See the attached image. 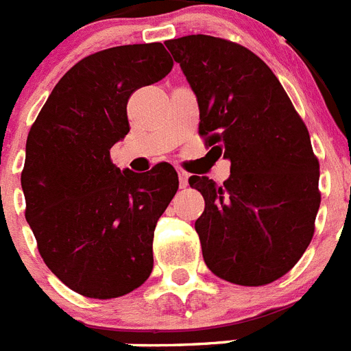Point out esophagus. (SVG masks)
<instances>
[{
    "label": "esophagus",
    "mask_w": 351,
    "mask_h": 351,
    "mask_svg": "<svg viewBox=\"0 0 351 351\" xmlns=\"http://www.w3.org/2000/svg\"><path fill=\"white\" fill-rule=\"evenodd\" d=\"M178 176H179V184H181V188H186V186H188V173H186L182 169H178Z\"/></svg>",
    "instance_id": "esophagus-1"
}]
</instances>
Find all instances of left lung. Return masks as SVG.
Returning a JSON list of instances; mask_svg holds the SVG:
<instances>
[{
  "label": "left lung",
  "mask_w": 351,
  "mask_h": 351,
  "mask_svg": "<svg viewBox=\"0 0 351 351\" xmlns=\"http://www.w3.org/2000/svg\"><path fill=\"white\" fill-rule=\"evenodd\" d=\"M165 45L197 96L198 132L230 160L223 186L190 178L206 200L195 221L204 262L230 283H272L315 232L320 165L308 128L271 68L243 45L207 35Z\"/></svg>",
  "instance_id": "obj_1"
}]
</instances>
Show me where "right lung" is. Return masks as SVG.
Here are the masks:
<instances>
[{
    "mask_svg": "<svg viewBox=\"0 0 351 351\" xmlns=\"http://www.w3.org/2000/svg\"><path fill=\"white\" fill-rule=\"evenodd\" d=\"M161 43L105 49L61 77L31 126L21 173L26 219L43 262L68 288L114 299L153 271V237L179 188L178 172L119 170L110 147L130 132L135 89L172 70Z\"/></svg>",
    "mask_w": 351,
    "mask_h": 351,
    "instance_id": "obj_1",
    "label": "right lung"
}]
</instances>
